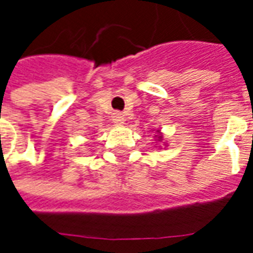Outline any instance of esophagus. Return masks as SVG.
I'll return each instance as SVG.
<instances>
[{"label":"esophagus","instance_id":"34e87169","mask_svg":"<svg viewBox=\"0 0 253 253\" xmlns=\"http://www.w3.org/2000/svg\"><path fill=\"white\" fill-rule=\"evenodd\" d=\"M112 121L115 122L116 125H123L125 123V116L122 115L121 112H115L112 116Z\"/></svg>","mask_w":253,"mask_h":253}]
</instances>
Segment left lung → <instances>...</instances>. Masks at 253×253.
<instances>
[{
    "mask_svg": "<svg viewBox=\"0 0 253 253\" xmlns=\"http://www.w3.org/2000/svg\"><path fill=\"white\" fill-rule=\"evenodd\" d=\"M161 139H163V137H161V135H160V137H159V141H161Z\"/></svg>",
    "mask_w": 253,
    "mask_h": 253,
    "instance_id": "left-lung-1",
    "label": "left lung"
}]
</instances>
